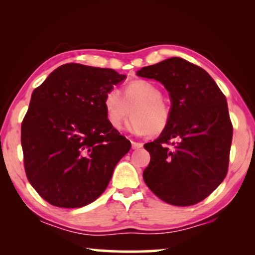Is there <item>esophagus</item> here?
<instances>
[{
  "label": "esophagus",
  "instance_id": "34e87169",
  "mask_svg": "<svg viewBox=\"0 0 255 255\" xmlns=\"http://www.w3.org/2000/svg\"><path fill=\"white\" fill-rule=\"evenodd\" d=\"M131 144H132V148H133V149H138V148L142 147V144H141V142H137V141H131Z\"/></svg>",
  "mask_w": 255,
  "mask_h": 255
}]
</instances>
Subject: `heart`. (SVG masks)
Instances as JSON below:
<instances>
[{"mask_svg": "<svg viewBox=\"0 0 255 255\" xmlns=\"http://www.w3.org/2000/svg\"><path fill=\"white\" fill-rule=\"evenodd\" d=\"M103 108L114 128H121L132 110L131 130L152 137L161 134L172 117V108L162 97L161 89L146 80L128 83L123 94L117 88L109 89L104 95Z\"/></svg>", "mask_w": 255, "mask_h": 255, "instance_id": "1", "label": "heart"}]
</instances>
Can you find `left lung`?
<instances>
[{
    "label": "left lung",
    "mask_w": 255,
    "mask_h": 255,
    "mask_svg": "<svg viewBox=\"0 0 255 255\" xmlns=\"http://www.w3.org/2000/svg\"><path fill=\"white\" fill-rule=\"evenodd\" d=\"M137 75L161 82L172 100L168 127L144 145L151 155L142 173L146 186L168 204H196L228 174L233 127L225 95L203 68L182 58L142 67Z\"/></svg>",
    "instance_id": "left-lung-1"
}]
</instances>
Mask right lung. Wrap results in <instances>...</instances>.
Masks as SVG:
<instances>
[{
	"label": "right lung",
	"mask_w": 255,
	"mask_h": 255,
	"mask_svg": "<svg viewBox=\"0 0 255 255\" xmlns=\"http://www.w3.org/2000/svg\"><path fill=\"white\" fill-rule=\"evenodd\" d=\"M127 78L110 68L65 64L33 90L20 128L24 168L39 196L81 208L107 189L131 142L108 122L103 99Z\"/></svg>",
	"instance_id": "1"
}]
</instances>
